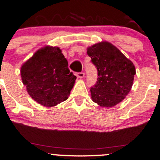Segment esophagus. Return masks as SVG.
I'll list each match as a JSON object with an SVG mask.
<instances>
[{
    "label": "esophagus",
    "instance_id": "obj_1",
    "mask_svg": "<svg viewBox=\"0 0 160 160\" xmlns=\"http://www.w3.org/2000/svg\"><path fill=\"white\" fill-rule=\"evenodd\" d=\"M75 75H76V76L78 78H82L85 76V73L84 72H77V73H75Z\"/></svg>",
    "mask_w": 160,
    "mask_h": 160
}]
</instances>
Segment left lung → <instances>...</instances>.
Returning <instances> with one entry per match:
<instances>
[{"label":"left lung","instance_id":"1","mask_svg":"<svg viewBox=\"0 0 160 160\" xmlns=\"http://www.w3.org/2000/svg\"><path fill=\"white\" fill-rule=\"evenodd\" d=\"M87 54L98 71L97 82L90 88L92 101L102 107L115 106L131 90L136 75L134 65L107 42L88 48Z\"/></svg>","mask_w":160,"mask_h":160}]
</instances>
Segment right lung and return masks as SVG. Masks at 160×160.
I'll return each instance as SVG.
<instances>
[{
    "label": "right lung",
    "instance_id": "obj_1",
    "mask_svg": "<svg viewBox=\"0 0 160 160\" xmlns=\"http://www.w3.org/2000/svg\"><path fill=\"white\" fill-rule=\"evenodd\" d=\"M21 75L31 98L47 107L65 101L76 79L62 50L52 46L39 49L24 62Z\"/></svg>",
    "mask_w": 160,
    "mask_h": 160
}]
</instances>
